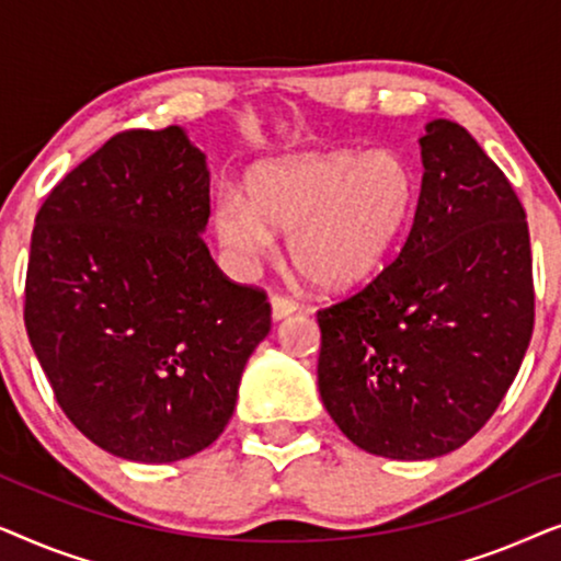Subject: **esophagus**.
Instances as JSON below:
<instances>
[{"label":"esophagus","instance_id":"obj_1","mask_svg":"<svg viewBox=\"0 0 561 561\" xmlns=\"http://www.w3.org/2000/svg\"><path fill=\"white\" fill-rule=\"evenodd\" d=\"M271 309H273V319L280 321V319L290 317V313H294V311L298 309V304L294 301V298L275 294V296L271 298Z\"/></svg>","mask_w":561,"mask_h":561}]
</instances>
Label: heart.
<instances>
[{
  "label": "heart",
  "mask_w": 561,
  "mask_h": 561,
  "mask_svg": "<svg viewBox=\"0 0 561 561\" xmlns=\"http://www.w3.org/2000/svg\"><path fill=\"white\" fill-rule=\"evenodd\" d=\"M248 196L227 191L217 237L240 263L288 234L296 271L327 294L370 283L403 242L419 202L413 165L393 150H327L267 160L248 175Z\"/></svg>",
  "instance_id": "obj_1"
}]
</instances>
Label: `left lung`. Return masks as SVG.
<instances>
[{
  "label": "left lung",
  "instance_id": "left-lung-1",
  "mask_svg": "<svg viewBox=\"0 0 561 561\" xmlns=\"http://www.w3.org/2000/svg\"><path fill=\"white\" fill-rule=\"evenodd\" d=\"M409 240L378 278L319 309V393L350 442L390 459L462 447L508 393L534 332L526 211L462 125L421 137Z\"/></svg>",
  "mask_w": 561,
  "mask_h": 561
}]
</instances>
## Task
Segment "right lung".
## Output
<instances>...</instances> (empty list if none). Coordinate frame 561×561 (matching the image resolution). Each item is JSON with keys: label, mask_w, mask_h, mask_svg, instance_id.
<instances>
[{"label": "right lung", "mask_w": 561, "mask_h": 561, "mask_svg": "<svg viewBox=\"0 0 561 561\" xmlns=\"http://www.w3.org/2000/svg\"><path fill=\"white\" fill-rule=\"evenodd\" d=\"M206 221V158L181 127L114 135L35 217L30 344L71 424L114 457L163 465L209 447L271 332L265 290L219 271Z\"/></svg>", "instance_id": "1"}]
</instances>
